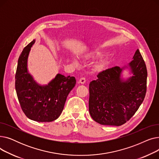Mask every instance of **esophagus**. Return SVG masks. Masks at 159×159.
Returning <instances> with one entry per match:
<instances>
[{
	"mask_svg": "<svg viewBox=\"0 0 159 159\" xmlns=\"http://www.w3.org/2000/svg\"><path fill=\"white\" fill-rule=\"evenodd\" d=\"M85 82H86V79H85L84 78H80V79H79V80L78 81L79 84H85Z\"/></svg>",
	"mask_w": 159,
	"mask_h": 159,
	"instance_id": "1",
	"label": "esophagus"
}]
</instances>
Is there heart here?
I'll list each match as a JSON object with an SVG mask.
<instances>
[{"instance_id":"heart-1","label":"heart","mask_w":159,"mask_h":159,"mask_svg":"<svg viewBox=\"0 0 159 159\" xmlns=\"http://www.w3.org/2000/svg\"><path fill=\"white\" fill-rule=\"evenodd\" d=\"M105 54V51L102 49L97 48L93 50H91V51L86 53L84 55H83L82 58L84 62H88L91 61H95L98 59L99 58H101ZM111 59L110 57H104L100 61H97L95 63L93 66V70L95 73H101L106 70V68L110 65ZM73 63L75 65H78V61L77 60L74 59Z\"/></svg>"}]
</instances>
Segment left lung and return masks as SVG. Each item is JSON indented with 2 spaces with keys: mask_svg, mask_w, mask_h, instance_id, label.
<instances>
[{
  "mask_svg": "<svg viewBox=\"0 0 159 159\" xmlns=\"http://www.w3.org/2000/svg\"><path fill=\"white\" fill-rule=\"evenodd\" d=\"M128 66H115L100 73L89 84V111L102 125L119 126L128 121L143 103L147 84V69L139 50ZM127 69L129 77L124 78Z\"/></svg>",
  "mask_w": 159,
  "mask_h": 159,
  "instance_id": "1",
  "label": "left lung"
}]
</instances>
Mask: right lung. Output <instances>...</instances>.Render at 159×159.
Returning <instances> with one entry per match:
<instances>
[{
	"mask_svg": "<svg viewBox=\"0 0 159 159\" xmlns=\"http://www.w3.org/2000/svg\"><path fill=\"white\" fill-rule=\"evenodd\" d=\"M35 43L33 39L20 55L15 74V89L22 110L28 118L40 122H52L62 113L76 79L58 73L48 84L37 82L28 69L29 54Z\"/></svg>",
	"mask_w": 159,
	"mask_h": 159,
	"instance_id": "1",
	"label": "right lung"
}]
</instances>
